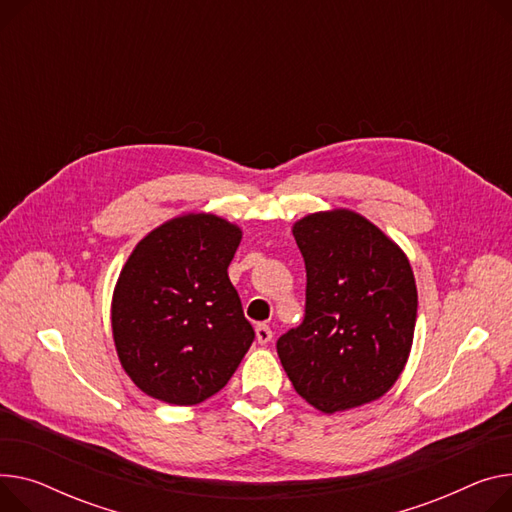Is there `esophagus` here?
Wrapping results in <instances>:
<instances>
[{
    "mask_svg": "<svg viewBox=\"0 0 512 512\" xmlns=\"http://www.w3.org/2000/svg\"><path fill=\"white\" fill-rule=\"evenodd\" d=\"M255 335H257V342H259L261 346L269 344L271 337H274V333H271V329H269L267 325H257V327H255Z\"/></svg>",
    "mask_w": 512,
    "mask_h": 512,
    "instance_id": "34e87169",
    "label": "esophagus"
}]
</instances>
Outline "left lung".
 <instances>
[{
	"label": "left lung",
	"mask_w": 512,
	"mask_h": 512,
	"mask_svg": "<svg viewBox=\"0 0 512 512\" xmlns=\"http://www.w3.org/2000/svg\"><path fill=\"white\" fill-rule=\"evenodd\" d=\"M306 267L304 319L278 339L296 393L325 414L383 397L410 356L418 290L391 238L350 210L292 226Z\"/></svg>",
	"instance_id": "left-lung-1"
}]
</instances>
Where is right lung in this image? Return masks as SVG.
<instances>
[{"label": "right lung", "mask_w": 512, "mask_h": 512, "mask_svg": "<svg viewBox=\"0 0 512 512\" xmlns=\"http://www.w3.org/2000/svg\"><path fill=\"white\" fill-rule=\"evenodd\" d=\"M243 232L185 214L144 236L121 269L111 325L121 366L146 395L195 405L218 393L255 331L228 278Z\"/></svg>", "instance_id": "right-lung-1"}]
</instances>
